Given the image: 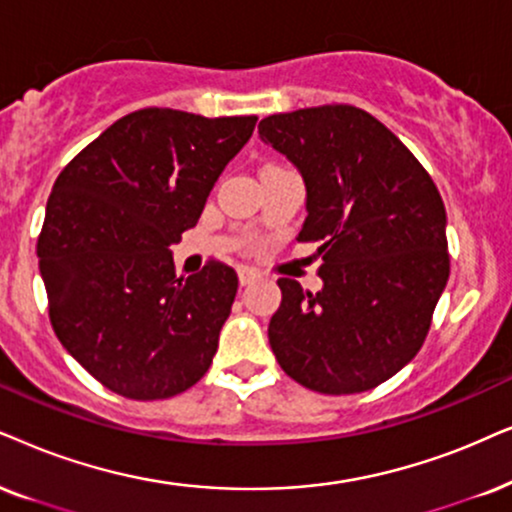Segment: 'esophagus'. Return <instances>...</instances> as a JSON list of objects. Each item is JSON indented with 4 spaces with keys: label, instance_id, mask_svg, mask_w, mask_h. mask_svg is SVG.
Returning <instances> with one entry per match:
<instances>
[{
    "label": "esophagus",
    "instance_id": "34e87169",
    "mask_svg": "<svg viewBox=\"0 0 512 512\" xmlns=\"http://www.w3.org/2000/svg\"><path fill=\"white\" fill-rule=\"evenodd\" d=\"M257 278H260V271L255 267H245V264L238 267V281H241V286H248V283L257 281Z\"/></svg>",
    "mask_w": 512,
    "mask_h": 512
}]
</instances>
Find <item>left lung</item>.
<instances>
[{
	"label": "left lung",
	"instance_id": "obj_1",
	"mask_svg": "<svg viewBox=\"0 0 512 512\" xmlns=\"http://www.w3.org/2000/svg\"><path fill=\"white\" fill-rule=\"evenodd\" d=\"M260 139L302 174L319 293L278 278L269 345L290 378L323 394L385 383L416 357L449 281L435 181L383 122L354 106L269 115Z\"/></svg>",
	"mask_w": 512,
	"mask_h": 512
}]
</instances>
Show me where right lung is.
<instances>
[{"instance_id":"1","label":"right lung","mask_w":512,"mask_h":512,"mask_svg":"<svg viewBox=\"0 0 512 512\" xmlns=\"http://www.w3.org/2000/svg\"><path fill=\"white\" fill-rule=\"evenodd\" d=\"M255 122L144 108L58 174L37 241L49 319L108 390L167 399L208 373L238 276L208 262L179 278L170 245L196 226Z\"/></svg>"}]
</instances>
